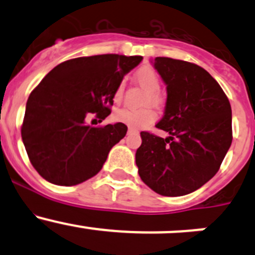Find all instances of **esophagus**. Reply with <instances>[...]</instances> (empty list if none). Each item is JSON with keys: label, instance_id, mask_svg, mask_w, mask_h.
Listing matches in <instances>:
<instances>
[{"label": "esophagus", "instance_id": "1", "mask_svg": "<svg viewBox=\"0 0 255 255\" xmlns=\"http://www.w3.org/2000/svg\"><path fill=\"white\" fill-rule=\"evenodd\" d=\"M135 132H137V130L132 129V128H129V129H128V133H135Z\"/></svg>", "mask_w": 255, "mask_h": 255}]
</instances>
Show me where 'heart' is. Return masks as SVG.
I'll return each instance as SVG.
<instances>
[{
    "instance_id": "b5f03b06",
    "label": "heart",
    "mask_w": 255,
    "mask_h": 255,
    "mask_svg": "<svg viewBox=\"0 0 255 255\" xmlns=\"http://www.w3.org/2000/svg\"><path fill=\"white\" fill-rule=\"evenodd\" d=\"M135 80L140 86L149 92V97L146 101L150 102L154 106H159L161 104V99L158 95L159 89H160V78H159L158 73L150 66H143L135 73ZM123 91H125V82L121 81L113 94L115 102H120L122 100ZM115 118L117 122L138 129V128H143L153 122L155 120V113L150 109H121L116 111Z\"/></svg>"
}]
</instances>
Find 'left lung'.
I'll list each match as a JSON object with an SVG mask.
<instances>
[{"label": "left lung", "instance_id": "obj_1", "mask_svg": "<svg viewBox=\"0 0 255 255\" xmlns=\"http://www.w3.org/2000/svg\"><path fill=\"white\" fill-rule=\"evenodd\" d=\"M154 68L168 92L156 128L169 137L140 132L135 164L144 184L156 194L182 196L220 169L232 143V110L218 82L201 66L158 56Z\"/></svg>", "mask_w": 255, "mask_h": 255}]
</instances>
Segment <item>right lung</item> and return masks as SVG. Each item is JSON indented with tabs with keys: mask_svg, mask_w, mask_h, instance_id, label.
Masks as SVG:
<instances>
[{
	"mask_svg": "<svg viewBox=\"0 0 255 255\" xmlns=\"http://www.w3.org/2000/svg\"><path fill=\"white\" fill-rule=\"evenodd\" d=\"M142 59L118 54L70 59L49 71L30 92L20 133L40 176L73 186L101 170L127 126L92 127L86 118L95 115L102 122L111 113L116 87Z\"/></svg>",
	"mask_w": 255,
	"mask_h": 255,
	"instance_id": "1",
	"label": "right lung"
}]
</instances>
